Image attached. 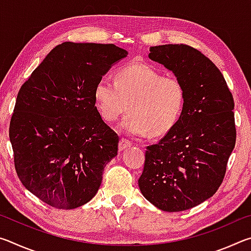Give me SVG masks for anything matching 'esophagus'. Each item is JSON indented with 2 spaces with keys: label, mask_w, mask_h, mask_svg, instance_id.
<instances>
[{
  "label": "esophagus",
  "mask_w": 251,
  "mask_h": 251,
  "mask_svg": "<svg viewBox=\"0 0 251 251\" xmlns=\"http://www.w3.org/2000/svg\"><path fill=\"white\" fill-rule=\"evenodd\" d=\"M131 146V142H129L128 139L126 138H122L120 141V151H124L126 148H128Z\"/></svg>",
  "instance_id": "obj_1"
}]
</instances>
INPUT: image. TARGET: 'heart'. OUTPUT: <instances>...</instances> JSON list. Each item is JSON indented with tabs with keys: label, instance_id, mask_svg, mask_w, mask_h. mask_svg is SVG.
<instances>
[{
	"label": "heart",
	"instance_id": "b5f03b06",
	"mask_svg": "<svg viewBox=\"0 0 251 251\" xmlns=\"http://www.w3.org/2000/svg\"><path fill=\"white\" fill-rule=\"evenodd\" d=\"M94 99L106 122L116 121L129 101V113L118 129L134 137L151 133L163 135L175 125L185 101V88L179 79L164 76L154 66L131 63L117 71L115 80L101 76Z\"/></svg>",
	"mask_w": 251,
	"mask_h": 251
}]
</instances>
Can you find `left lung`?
<instances>
[{
    "label": "left lung",
    "mask_w": 251,
    "mask_h": 251,
    "mask_svg": "<svg viewBox=\"0 0 251 251\" xmlns=\"http://www.w3.org/2000/svg\"><path fill=\"white\" fill-rule=\"evenodd\" d=\"M148 57L180 80L185 101L175 125L146 148L138 186L158 209L187 210L222 185L236 143L235 104L217 66L192 46H151Z\"/></svg>",
    "instance_id": "left-lung-1"
}]
</instances>
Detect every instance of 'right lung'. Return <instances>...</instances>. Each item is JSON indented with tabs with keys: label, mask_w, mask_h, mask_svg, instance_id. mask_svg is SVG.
<instances>
[{
	"label": "right lung",
	"mask_w": 251,
	"mask_h": 251,
	"mask_svg": "<svg viewBox=\"0 0 251 251\" xmlns=\"http://www.w3.org/2000/svg\"><path fill=\"white\" fill-rule=\"evenodd\" d=\"M127 55L114 44L64 42L21 87L10 123L15 169L48 205L74 209L99 192L120 138L101 120L94 90Z\"/></svg>",
	"instance_id": "1"
}]
</instances>
